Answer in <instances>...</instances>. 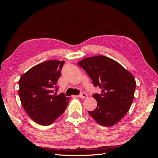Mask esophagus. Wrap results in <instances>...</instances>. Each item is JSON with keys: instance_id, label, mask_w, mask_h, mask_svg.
Masks as SVG:
<instances>
[{"instance_id": "obj_1", "label": "esophagus", "mask_w": 158, "mask_h": 158, "mask_svg": "<svg viewBox=\"0 0 158 158\" xmlns=\"http://www.w3.org/2000/svg\"><path fill=\"white\" fill-rule=\"evenodd\" d=\"M78 98H81L86 99V98H88V95L85 94V93H82V94H80V95H78Z\"/></svg>"}]
</instances>
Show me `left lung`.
Here are the masks:
<instances>
[{
    "instance_id": "obj_1",
    "label": "left lung",
    "mask_w": 158,
    "mask_h": 158,
    "mask_svg": "<svg viewBox=\"0 0 158 158\" xmlns=\"http://www.w3.org/2000/svg\"><path fill=\"white\" fill-rule=\"evenodd\" d=\"M78 64L86 72L94 86L102 89L101 94L93 95L98 106L89 114L102 126L115 125L132 103L136 85L134 76L117 62L103 55L85 58Z\"/></svg>"
}]
</instances>
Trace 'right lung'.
<instances>
[{
    "label": "right lung",
    "instance_id": "right-lung-1",
    "mask_svg": "<svg viewBox=\"0 0 158 158\" xmlns=\"http://www.w3.org/2000/svg\"><path fill=\"white\" fill-rule=\"evenodd\" d=\"M64 61L51 60L33 66L19 80V96L22 106L32 120L49 125L63 114L69 98L63 93L56 95V86Z\"/></svg>",
    "mask_w": 158,
    "mask_h": 158
}]
</instances>
